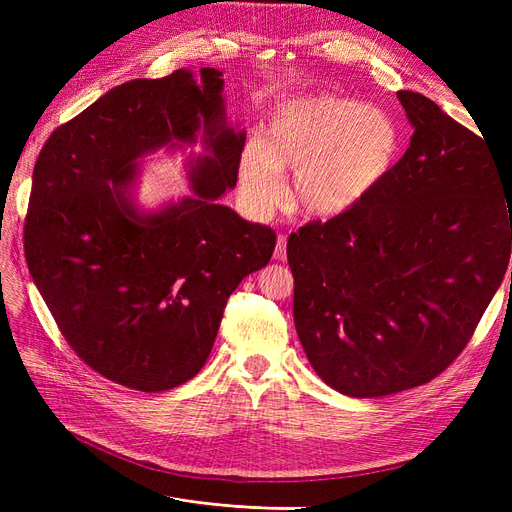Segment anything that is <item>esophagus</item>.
I'll return each mask as SVG.
<instances>
[{
	"label": "esophagus",
	"mask_w": 512,
	"mask_h": 512,
	"mask_svg": "<svg viewBox=\"0 0 512 512\" xmlns=\"http://www.w3.org/2000/svg\"><path fill=\"white\" fill-rule=\"evenodd\" d=\"M286 243H288L286 235H277V245H275V252H273L277 260L286 258Z\"/></svg>",
	"instance_id": "1"
}]
</instances>
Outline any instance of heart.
Listing matches in <instances>:
<instances>
[{
  "mask_svg": "<svg viewBox=\"0 0 512 512\" xmlns=\"http://www.w3.org/2000/svg\"><path fill=\"white\" fill-rule=\"evenodd\" d=\"M401 132L391 115L342 96H307L269 115L258 147L239 164L245 207L267 213L282 196V175L294 170L290 203L314 215L359 205L391 175Z\"/></svg>",
  "mask_w": 512,
  "mask_h": 512,
  "instance_id": "heart-1",
  "label": "heart"
}]
</instances>
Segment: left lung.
I'll use <instances>...</instances> for the list:
<instances>
[{
    "instance_id": "obj_1",
    "label": "left lung",
    "mask_w": 512,
    "mask_h": 512,
    "mask_svg": "<svg viewBox=\"0 0 512 512\" xmlns=\"http://www.w3.org/2000/svg\"><path fill=\"white\" fill-rule=\"evenodd\" d=\"M414 126L391 175L359 205L288 237L294 327L339 393L421 386L472 339L512 245V170L485 136L429 98L399 91ZM512 277V271H510Z\"/></svg>"
}]
</instances>
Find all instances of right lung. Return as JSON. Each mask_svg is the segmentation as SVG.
Wrapping results in <instances>:
<instances>
[{
    "mask_svg": "<svg viewBox=\"0 0 512 512\" xmlns=\"http://www.w3.org/2000/svg\"><path fill=\"white\" fill-rule=\"evenodd\" d=\"M222 72L134 79L61 123L40 149L25 260L70 348L96 374L143 393L194 378L226 301L275 250V230L218 198L237 185L245 134L226 128ZM206 126L197 196L143 219L125 188L135 158Z\"/></svg>",
    "mask_w": 512,
    "mask_h": 512,
    "instance_id": "1",
    "label": "right lung"
}]
</instances>
